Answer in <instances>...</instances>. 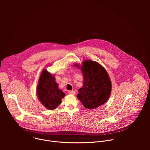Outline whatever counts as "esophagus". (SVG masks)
<instances>
[{"mask_svg": "<svg viewBox=\"0 0 150 150\" xmlns=\"http://www.w3.org/2000/svg\"><path fill=\"white\" fill-rule=\"evenodd\" d=\"M68 93L69 94H71V95H75V92L74 91H69Z\"/></svg>", "mask_w": 150, "mask_h": 150, "instance_id": "1", "label": "esophagus"}]
</instances>
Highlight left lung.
<instances>
[{"label":"left lung","instance_id":"obj_1","mask_svg":"<svg viewBox=\"0 0 150 150\" xmlns=\"http://www.w3.org/2000/svg\"><path fill=\"white\" fill-rule=\"evenodd\" d=\"M74 66L83 74V86L79 89L76 97L83 107L94 109L106 103L111 94L112 82L105 69L91 60H84L81 67L77 63Z\"/></svg>","mask_w":150,"mask_h":150}]
</instances>
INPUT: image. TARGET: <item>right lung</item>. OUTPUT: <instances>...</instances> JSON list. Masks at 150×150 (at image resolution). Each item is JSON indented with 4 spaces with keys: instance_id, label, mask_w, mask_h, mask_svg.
Returning <instances> with one entry per match:
<instances>
[{
    "instance_id": "add662e5",
    "label": "right lung",
    "mask_w": 150,
    "mask_h": 150,
    "mask_svg": "<svg viewBox=\"0 0 150 150\" xmlns=\"http://www.w3.org/2000/svg\"><path fill=\"white\" fill-rule=\"evenodd\" d=\"M65 94L58 88L54 75L46 69L42 71L37 87V96L40 103L49 110H54L62 103Z\"/></svg>"
}]
</instances>
